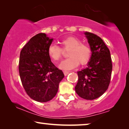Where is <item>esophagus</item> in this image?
I'll use <instances>...</instances> for the list:
<instances>
[{
    "label": "esophagus",
    "mask_w": 129,
    "mask_h": 129,
    "mask_svg": "<svg viewBox=\"0 0 129 129\" xmlns=\"http://www.w3.org/2000/svg\"><path fill=\"white\" fill-rule=\"evenodd\" d=\"M63 73H64V75L65 76H66V75H68L69 73V71H66V70H64V71H63Z\"/></svg>",
    "instance_id": "1"
}]
</instances>
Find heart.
Instances as JSON below:
<instances>
[{
	"label": "heart",
	"instance_id": "obj_1",
	"mask_svg": "<svg viewBox=\"0 0 129 129\" xmlns=\"http://www.w3.org/2000/svg\"><path fill=\"white\" fill-rule=\"evenodd\" d=\"M62 49L55 44L49 46L47 50L48 55L53 61H57L61 59L63 50H69L68 59L63 61L59 68L63 70H70L78 66L84 65L89 62L91 55V49L90 46L75 37H68L61 40Z\"/></svg>",
	"mask_w": 129,
	"mask_h": 129
}]
</instances>
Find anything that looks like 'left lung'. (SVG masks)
Instances as JSON below:
<instances>
[{
    "mask_svg": "<svg viewBox=\"0 0 129 129\" xmlns=\"http://www.w3.org/2000/svg\"><path fill=\"white\" fill-rule=\"evenodd\" d=\"M91 49L90 60L87 67L77 72L78 82L76 92L80 98L94 100L108 89L112 71L110 50L100 37L93 33H84Z\"/></svg>",
    "mask_w": 129,
    "mask_h": 129,
    "instance_id": "1",
    "label": "left lung"
}]
</instances>
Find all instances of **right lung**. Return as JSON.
<instances>
[{"label":"right lung","instance_id":"obj_1","mask_svg":"<svg viewBox=\"0 0 129 129\" xmlns=\"http://www.w3.org/2000/svg\"><path fill=\"white\" fill-rule=\"evenodd\" d=\"M52 41L45 33H39L20 52L19 72L22 85L28 96L39 102L52 100L64 76L48 55L47 50Z\"/></svg>","mask_w":129,"mask_h":129}]
</instances>
